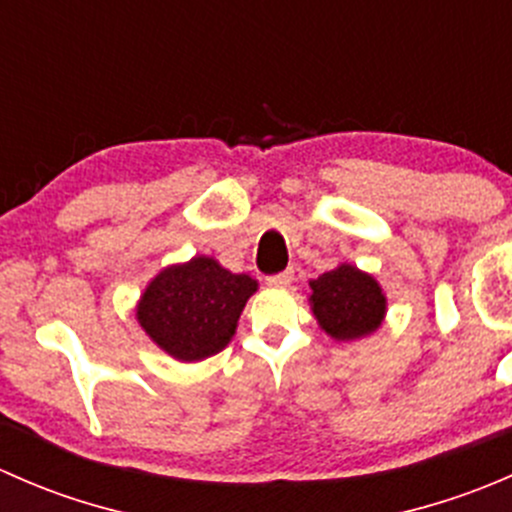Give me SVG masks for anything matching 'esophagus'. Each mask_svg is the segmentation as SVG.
<instances>
[{
  "instance_id": "esophagus-1",
  "label": "esophagus",
  "mask_w": 512,
  "mask_h": 512,
  "mask_svg": "<svg viewBox=\"0 0 512 512\" xmlns=\"http://www.w3.org/2000/svg\"><path fill=\"white\" fill-rule=\"evenodd\" d=\"M292 280H294V270L289 267V270H282V272H277V275L267 277V285H270V287H289V285H292Z\"/></svg>"
}]
</instances>
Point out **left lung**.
Here are the masks:
<instances>
[{
	"label": "left lung",
	"mask_w": 512,
	"mask_h": 512,
	"mask_svg": "<svg viewBox=\"0 0 512 512\" xmlns=\"http://www.w3.org/2000/svg\"><path fill=\"white\" fill-rule=\"evenodd\" d=\"M312 312L319 327L334 339H359L379 329L386 312V297L374 277L352 265H339L309 282Z\"/></svg>",
	"instance_id": "obj_1"
}]
</instances>
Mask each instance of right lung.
<instances>
[{
	"mask_svg": "<svg viewBox=\"0 0 512 512\" xmlns=\"http://www.w3.org/2000/svg\"><path fill=\"white\" fill-rule=\"evenodd\" d=\"M257 289L247 275H232L213 257L163 270L143 292L138 322L163 352L200 361L227 347L245 302Z\"/></svg>",
	"mask_w": 512,
	"mask_h": 512,
	"instance_id": "obj_1",
	"label": "right lung"
}]
</instances>
